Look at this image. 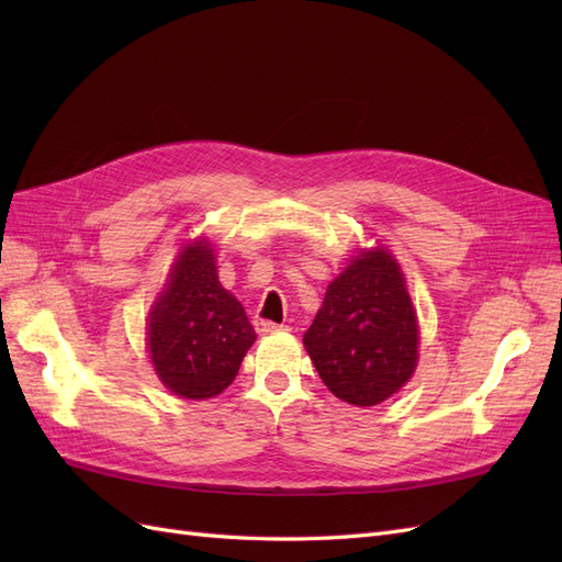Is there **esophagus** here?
<instances>
[{"instance_id": "1", "label": "esophagus", "mask_w": 562, "mask_h": 562, "mask_svg": "<svg viewBox=\"0 0 562 562\" xmlns=\"http://www.w3.org/2000/svg\"><path fill=\"white\" fill-rule=\"evenodd\" d=\"M255 330H258V335H269V333H281L285 328L279 326V323H274V321L258 318V321H255Z\"/></svg>"}]
</instances>
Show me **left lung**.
I'll return each mask as SVG.
<instances>
[{
  "label": "left lung",
  "mask_w": 562,
  "mask_h": 562,
  "mask_svg": "<svg viewBox=\"0 0 562 562\" xmlns=\"http://www.w3.org/2000/svg\"><path fill=\"white\" fill-rule=\"evenodd\" d=\"M417 347V316L401 267L380 246L356 255L328 285L304 333L323 384L359 407L386 401L413 378Z\"/></svg>",
  "instance_id": "8db88e82"
}]
</instances>
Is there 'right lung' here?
<instances>
[{
  "label": "right lung",
  "mask_w": 562,
  "mask_h": 562,
  "mask_svg": "<svg viewBox=\"0 0 562 562\" xmlns=\"http://www.w3.org/2000/svg\"><path fill=\"white\" fill-rule=\"evenodd\" d=\"M252 342L241 302L217 281L211 244H187L149 312L147 347L159 380L180 398H213L234 382Z\"/></svg>",
  "instance_id": "right-lung-1"
}]
</instances>
